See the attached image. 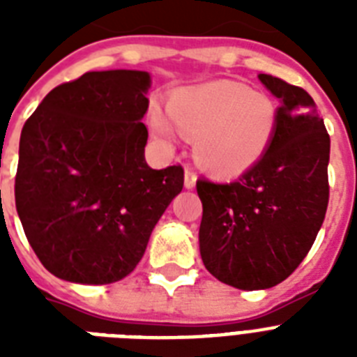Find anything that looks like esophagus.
I'll return each mask as SVG.
<instances>
[{
  "instance_id": "obj_1",
  "label": "esophagus",
  "mask_w": 357,
  "mask_h": 357,
  "mask_svg": "<svg viewBox=\"0 0 357 357\" xmlns=\"http://www.w3.org/2000/svg\"><path fill=\"white\" fill-rule=\"evenodd\" d=\"M196 185V170L190 165L185 167V187L187 189H192Z\"/></svg>"
}]
</instances>
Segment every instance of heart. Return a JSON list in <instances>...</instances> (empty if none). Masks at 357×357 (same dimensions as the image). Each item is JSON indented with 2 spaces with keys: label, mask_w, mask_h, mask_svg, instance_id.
Segmentation results:
<instances>
[{
  "label": "heart",
  "mask_w": 357,
  "mask_h": 357,
  "mask_svg": "<svg viewBox=\"0 0 357 357\" xmlns=\"http://www.w3.org/2000/svg\"><path fill=\"white\" fill-rule=\"evenodd\" d=\"M170 114L150 111L157 135L174 139L179 131L196 139V157L217 174H241L257 162L276 129V107L268 96L229 81L183 89L170 98Z\"/></svg>",
  "instance_id": "obj_1"
}]
</instances>
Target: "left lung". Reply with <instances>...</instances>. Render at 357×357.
<instances>
[{
	"label": "left lung",
	"mask_w": 357,
	"mask_h": 357,
	"mask_svg": "<svg viewBox=\"0 0 357 357\" xmlns=\"http://www.w3.org/2000/svg\"><path fill=\"white\" fill-rule=\"evenodd\" d=\"M259 79L280 100L266 151L235 181H196L202 261L217 280L243 291L274 287L296 271L330 198V135L313 98L274 75Z\"/></svg>",
	"instance_id": "8db88e82"
}]
</instances>
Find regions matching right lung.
Returning a JSON list of instances; mask_svg holds the SVG:
<instances>
[{
    "label": "right lung",
    "instance_id": "right-lung-1",
    "mask_svg": "<svg viewBox=\"0 0 357 357\" xmlns=\"http://www.w3.org/2000/svg\"><path fill=\"white\" fill-rule=\"evenodd\" d=\"M148 89V72H86L24 123L16 211L53 276L103 285L131 274L183 189L181 165L153 170L144 159Z\"/></svg>",
    "mask_w": 357,
    "mask_h": 357
}]
</instances>
